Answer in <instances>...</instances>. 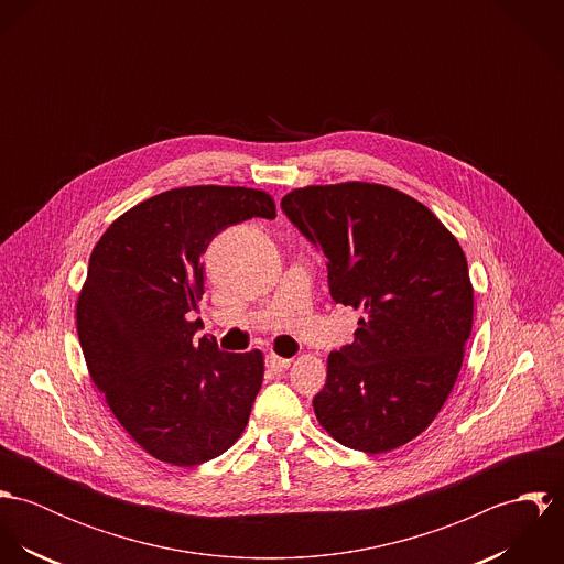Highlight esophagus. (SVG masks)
<instances>
[{
    "label": "esophagus",
    "instance_id": "obj_1",
    "mask_svg": "<svg viewBox=\"0 0 564 564\" xmlns=\"http://www.w3.org/2000/svg\"><path fill=\"white\" fill-rule=\"evenodd\" d=\"M267 367H269L273 373H282V371H286V369L291 367V360H289V358H280V356H275V354H269V356H267Z\"/></svg>",
    "mask_w": 564,
    "mask_h": 564
}]
</instances>
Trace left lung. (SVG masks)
I'll return each mask as SVG.
<instances>
[{"mask_svg":"<svg viewBox=\"0 0 564 564\" xmlns=\"http://www.w3.org/2000/svg\"><path fill=\"white\" fill-rule=\"evenodd\" d=\"M280 206L322 251L332 300L362 313L354 343L327 358L315 414L345 447L391 452L458 378L474 323L467 258L430 208L382 184L306 186Z\"/></svg>","mask_w":564,"mask_h":564,"instance_id":"8db88e82","label":"left lung"}]
</instances>
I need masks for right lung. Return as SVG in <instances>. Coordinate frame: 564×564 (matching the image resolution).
Listing matches in <instances>:
<instances>
[{"label":"right lung","mask_w":564,"mask_h":564,"mask_svg":"<svg viewBox=\"0 0 564 564\" xmlns=\"http://www.w3.org/2000/svg\"><path fill=\"white\" fill-rule=\"evenodd\" d=\"M275 219L242 186L164 191L121 215L95 245L78 300V336L95 387L154 458L193 467L230 449L262 387V354L195 340L202 253L230 226Z\"/></svg>","instance_id":"1"}]
</instances>
